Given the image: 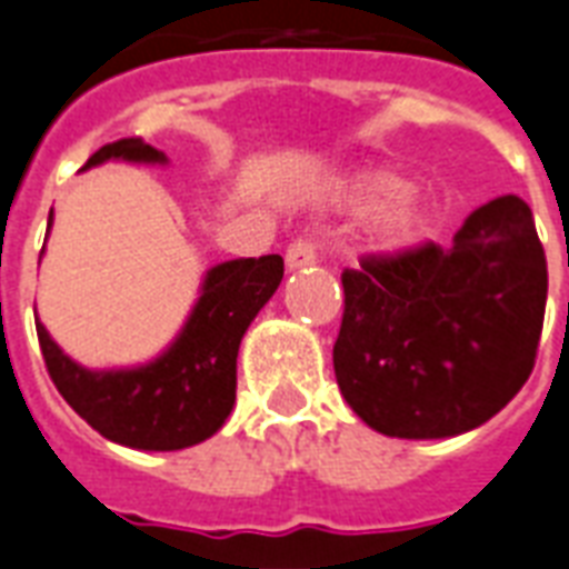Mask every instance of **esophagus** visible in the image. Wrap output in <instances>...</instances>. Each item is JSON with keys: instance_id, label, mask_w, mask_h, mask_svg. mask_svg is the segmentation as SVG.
I'll return each instance as SVG.
<instances>
[{"instance_id": "obj_1", "label": "esophagus", "mask_w": 569, "mask_h": 569, "mask_svg": "<svg viewBox=\"0 0 569 569\" xmlns=\"http://www.w3.org/2000/svg\"><path fill=\"white\" fill-rule=\"evenodd\" d=\"M318 260V246H315V239L311 237H297L288 246V267L290 269H300L309 267Z\"/></svg>"}]
</instances>
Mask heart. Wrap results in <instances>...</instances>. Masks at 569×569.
<instances>
[{"label": "heart", "mask_w": 569, "mask_h": 569, "mask_svg": "<svg viewBox=\"0 0 569 569\" xmlns=\"http://www.w3.org/2000/svg\"><path fill=\"white\" fill-rule=\"evenodd\" d=\"M401 194H405V179L390 170H369V173L350 179L348 186V200L360 209L383 207ZM420 212L411 200H396L390 209H383L381 221H378V239L383 246H401L420 230Z\"/></svg>", "instance_id": "obj_1"}]
</instances>
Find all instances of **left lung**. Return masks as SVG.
I'll list each match as a JSON object with an SVG mask.
<instances>
[{"mask_svg": "<svg viewBox=\"0 0 569 569\" xmlns=\"http://www.w3.org/2000/svg\"><path fill=\"white\" fill-rule=\"evenodd\" d=\"M341 288L336 381L381 435L471 431L531 375L549 272L531 209L516 194L473 209L450 249L420 242L362 254Z\"/></svg>", "mask_w": 569, "mask_h": 569, "instance_id": "8db88e82", "label": "left lung"}]
</instances>
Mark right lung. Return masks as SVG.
I'll return each mask as SVG.
<instances>
[{
	"mask_svg": "<svg viewBox=\"0 0 569 569\" xmlns=\"http://www.w3.org/2000/svg\"><path fill=\"white\" fill-rule=\"evenodd\" d=\"M107 158L164 161V152L140 138H122L98 149L87 168ZM281 276L284 260L279 254L239 258L212 267L179 339L156 362L140 369H83L68 360L36 320L47 375L62 399L107 441L134 450L194 447L228 420L237 401L239 341L254 315L276 293Z\"/></svg>",
	"mask_w": 569,
	"mask_h": 569,
	"instance_id": "1",
	"label": "right lung"
}]
</instances>
